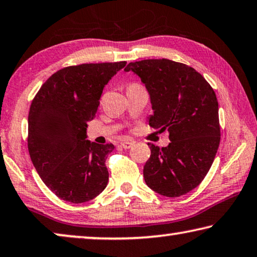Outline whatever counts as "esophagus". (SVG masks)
I'll list each match as a JSON object with an SVG mask.
<instances>
[{
	"label": "esophagus",
	"mask_w": 257,
	"mask_h": 257,
	"mask_svg": "<svg viewBox=\"0 0 257 257\" xmlns=\"http://www.w3.org/2000/svg\"><path fill=\"white\" fill-rule=\"evenodd\" d=\"M120 146H121V147H123L124 149H130V148H131L132 146H133V142H132V141H127V140H126V141H121V142H120Z\"/></svg>",
	"instance_id": "34e87169"
}]
</instances>
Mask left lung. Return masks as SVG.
I'll list each match as a JSON object with an SVG mask.
<instances>
[{
  "label": "left lung",
  "instance_id": "obj_1",
  "mask_svg": "<svg viewBox=\"0 0 257 257\" xmlns=\"http://www.w3.org/2000/svg\"><path fill=\"white\" fill-rule=\"evenodd\" d=\"M148 89L154 110L152 127L169 131L168 147L153 144L144 167L148 187L177 197L204 179L220 141L218 102L210 84L192 66L167 58L128 63Z\"/></svg>",
  "mask_w": 257,
  "mask_h": 257
}]
</instances>
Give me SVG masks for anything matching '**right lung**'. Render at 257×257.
I'll return each mask as SVG.
<instances>
[{
    "instance_id": "1",
    "label": "right lung",
    "mask_w": 257,
    "mask_h": 257,
    "mask_svg": "<svg viewBox=\"0 0 257 257\" xmlns=\"http://www.w3.org/2000/svg\"><path fill=\"white\" fill-rule=\"evenodd\" d=\"M125 61L86 63L58 70L35 94L29 112L27 147L43 183L72 203L96 197L109 179L106 156L112 144L86 140L104 86Z\"/></svg>"
}]
</instances>
